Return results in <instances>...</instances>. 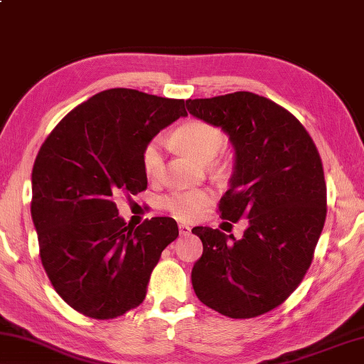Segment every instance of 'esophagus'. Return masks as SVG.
I'll return each mask as SVG.
<instances>
[{"label":"esophagus","instance_id":"esophagus-1","mask_svg":"<svg viewBox=\"0 0 364 364\" xmlns=\"http://www.w3.org/2000/svg\"><path fill=\"white\" fill-rule=\"evenodd\" d=\"M190 230H192V227H190V225H187V224H178V233H181L182 237H186V235H188Z\"/></svg>","mask_w":364,"mask_h":364}]
</instances>
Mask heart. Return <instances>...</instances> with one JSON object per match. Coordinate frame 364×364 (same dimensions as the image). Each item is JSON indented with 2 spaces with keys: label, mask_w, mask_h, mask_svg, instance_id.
Returning <instances> with one entry per match:
<instances>
[{
  "label": "heart",
  "mask_w": 364,
  "mask_h": 364,
  "mask_svg": "<svg viewBox=\"0 0 364 364\" xmlns=\"http://www.w3.org/2000/svg\"><path fill=\"white\" fill-rule=\"evenodd\" d=\"M174 144L195 161L211 163L225 145V137L220 129L203 121H190L174 132ZM144 171L149 177H155L163 166V140L153 139L142 153ZM208 203V195L201 190L177 192L164 201L168 211L177 219H193Z\"/></svg>",
  "instance_id": "b5f03b06"
}]
</instances>
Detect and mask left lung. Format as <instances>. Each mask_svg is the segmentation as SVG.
I'll return each mask as SVG.
<instances>
[{"instance_id": "1", "label": "left lung", "mask_w": 364, "mask_h": 364, "mask_svg": "<svg viewBox=\"0 0 364 364\" xmlns=\"http://www.w3.org/2000/svg\"><path fill=\"white\" fill-rule=\"evenodd\" d=\"M186 105L228 136L235 166L220 218L250 224L240 240L193 228L203 243L192 269L195 294L225 316L264 315L291 296L311 264L326 219L321 158L294 114L262 95L240 91Z\"/></svg>"}]
</instances>
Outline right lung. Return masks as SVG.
I'll return each mask as SVG.
<instances>
[{
	"mask_svg": "<svg viewBox=\"0 0 364 364\" xmlns=\"http://www.w3.org/2000/svg\"><path fill=\"white\" fill-rule=\"evenodd\" d=\"M186 102L107 89L73 108L44 140L31 172V219L44 270L63 301L95 320L144 302L151 270L178 237L171 218L131 228L114 196L146 188V144Z\"/></svg>",
	"mask_w": 364,
	"mask_h": 364,
	"instance_id": "1",
	"label": "right lung"
}]
</instances>
